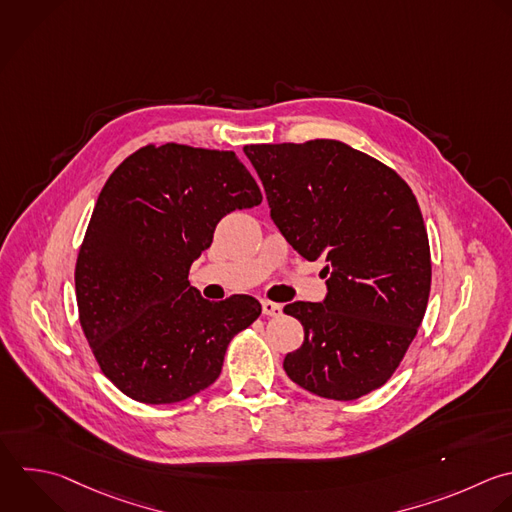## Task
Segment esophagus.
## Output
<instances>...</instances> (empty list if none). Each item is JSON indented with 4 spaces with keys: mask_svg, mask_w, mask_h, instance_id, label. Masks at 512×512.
<instances>
[{
    "mask_svg": "<svg viewBox=\"0 0 512 512\" xmlns=\"http://www.w3.org/2000/svg\"><path fill=\"white\" fill-rule=\"evenodd\" d=\"M262 314L264 316H280L282 314V306L272 302V300H262Z\"/></svg>",
    "mask_w": 512,
    "mask_h": 512,
    "instance_id": "34e87169",
    "label": "esophagus"
}]
</instances>
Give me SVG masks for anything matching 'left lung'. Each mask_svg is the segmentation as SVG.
<instances>
[{
	"instance_id": "obj_1",
	"label": "left lung",
	"mask_w": 512,
	"mask_h": 512,
	"mask_svg": "<svg viewBox=\"0 0 512 512\" xmlns=\"http://www.w3.org/2000/svg\"><path fill=\"white\" fill-rule=\"evenodd\" d=\"M270 216L306 260H324V302L284 312L304 342L284 370L304 390L356 400L402 362L430 294V246L418 202L388 166L338 140L252 144Z\"/></svg>"
}]
</instances>
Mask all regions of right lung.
Wrapping results in <instances>:
<instances>
[{
    "label": "right lung",
    "instance_id": "1",
    "mask_svg": "<svg viewBox=\"0 0 512 512\" xmlns=\"http://www.w3.org/2000/svg\"><path fill=\"white\" fill-rule=\"evenodd\" d=\"M262 202L234 152L148 144L108 178L78 262L80 324L102 372L130 398L172 404L208 388L230 340L262 312L246 294L210 302L192 262L230 212Z\"/></svg>",
    "mask_w": 512,
    "mask_h": 512
}]
</instances>
